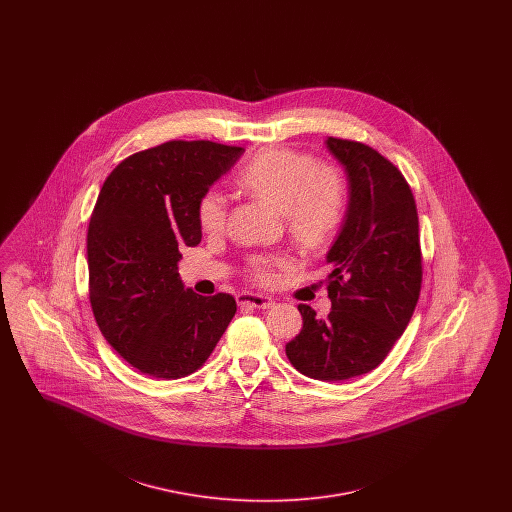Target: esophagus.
Masks as SVG:
<instances>
[{
	"label": "esophagus",
	"instance_id": "34e87169",
	"mask_svg": "<svg viewBox=\"0 0 512 512\" xmlns=\"http://www.w3.org/2000/svg\"><path fill=\"white\" fill-rule=\"evenodd\" d=\"M238 305L253 309H270L274 305V299L261 293H238Z\"/></svg>",
	"mask_w": 512,
	"mask_h": 512
}]
</instances>
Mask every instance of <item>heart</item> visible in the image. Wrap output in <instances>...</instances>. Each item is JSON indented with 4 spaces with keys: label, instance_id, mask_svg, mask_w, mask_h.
Returning <instances> with one entry per match:
<instances>
[{
    "label": "heart",
    "instance_id": "obj_1",
    "mask_svg": "<svg viewBox=\"0 0 512 512\" xmlns=\"http://www.w3.org/2000/svg\"><path fill=\"white\" fill-rule=\"evenodd\" d=\"M238 186L284 215L293 242L305 251H315L334 236L340 226L347 188L341 172L318 165L305 153L292 149H270L255 157L238 174ZM226 222V199L207 192L199 201V224L207 234H220ZM288 259H255L251 274L267 284L274 268L286 267Z\"/></svg>",
    "mask_w": 512,
    "mask_h": 512
}]
</instances>
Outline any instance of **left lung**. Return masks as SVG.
I'll return each instance as SVG.
<instances>
[{
  "mask_svg": "<svg viewBox=\"0 0 512 512\" xmlns=\"http://www.w3.org/2000/svg\"><path fill=\"white\" fill-rule=\"evenodd\" d=\"M347 176L349 201L326 253L328 318L299 305L301 332L286 355L301 374L340 382L380 365L401 338L420 293L422 261L413 192L376 149L328 138Z\"/></svg>",
  "mask_w": 512,
  "mask_h": 512,
  "instance_id": "8db88e82",
  "label": "left lung"
}]
</instances>
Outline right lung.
Instances as JSON below:
<instances>
[{
    "label": "right lung",
    "instance_id": "1",
    "mask_svg": "<svg viewBox=\"0 0 512 512\" xmlns=\"http://www.w3.org/2000/svg\"><path fill=\"white\" fill-rule=\"evenodd\" d=\"M213 142H167L107 176L88 226L90 303L101 334L140 372L176 380L209 359L236 299L186 288L178 247L201 242L199 201L244 155Z\"/></svg>",
    "mask_w": 512,
    "mask_h": 512
}]
</instances>
